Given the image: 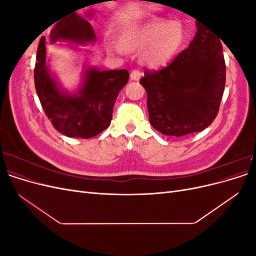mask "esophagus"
Masks as SVG:
<instances>
[{
  "mask_svg": "<svg viewBox=\"0 0 256 256\" xmlns=\"http://www.w3.org/2000/svg\"><path fill=\"white\" fill-rule=\"evenodd\" d=\"M143 76V74L140 72V70H132L130 74V79L134 80V81H138L141 79V76Z\"/></svg>",
  "mask_w": 256,
  "mask_h": 256,
  "instance_id": "1",
  "label": "esophagus"
}]
</instances>
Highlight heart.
Wrapping results in <instances>:
<instances>
[{"mask_svg": "<svg viewBox=\"0 0 256 256\" xmlns=\"http://www.w3.org/2000/svg\"><path fill=\"white\" fill-rule=\"evenodd\" d=\"M184 30L180 23L168 22L164 19L152 20L134 26L124 34L122 46L114 47L122 53L142 50L141 62L150 68L166 65L184 42Z\"/></svg>", "mask_w": 256, "mask_h": 256, "instance_id": "1", "label": "heart"}]
</instances>
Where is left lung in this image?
Here are the masks:
<instances>
[{"mask_svg":"<svg viewBox=\"0 0 256 256\" xmlns=\"http://www.w3.org/2000/svg\"><path fill=\"white\" fill-rule=\"evenodd\" d=\"M187 49L159 70L145 69L150 125L164 136H184L207 128L219 112L226 86L222 44L202 23Z\"/></svg>","mask_w":256,"mask_h":256,"instance_id":"1","label":"left lung"}]
</instances>
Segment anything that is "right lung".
<instances>
[{"label":"right lung","mask_w":256,"mask_h":256,"mask_svg":"<svg viewBox=\"0 0 256 256\" xmlns=\"http://www.w3.org/2000/svg\"><path fill=\"white\" fill-rule=\"evenodd\" d=\"M50 38L52 42L64 40L83 44L94 40L95 32L90 22L74 12L56 23ZM128 79L129 72L126 69L99 72L92 68L86 72L78 95H63L46 66L44 36L38 44L34 69L37 95L53 127L69 138H90L109 127L114 102Z\"/></svg>","instance_id":"1"}]
</instances>
